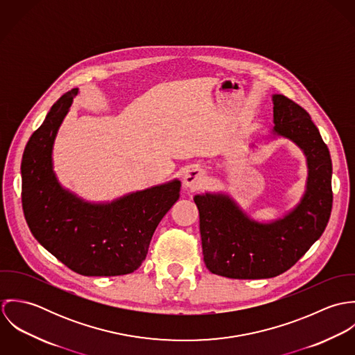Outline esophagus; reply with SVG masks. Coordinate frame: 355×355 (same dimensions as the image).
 I'll list each match as a JSON object with an SVG mask.
<instances>
[{"label": "esophagus", "instance_id": "34e87169", "mask_svg": "<svg viewBox=\"0 0 355 355\" xmlns=\"http://www.w3.org/2000/svg\"><path fill=\"white\" fill-rule=\"evenodd\" d=\"M205 183V172L202 169H200L198 166H191L184 176V186L191 189V190H197L201 189Z\"/></svg>", "mask_w": 355, "mask_h": 355}]
</instances>
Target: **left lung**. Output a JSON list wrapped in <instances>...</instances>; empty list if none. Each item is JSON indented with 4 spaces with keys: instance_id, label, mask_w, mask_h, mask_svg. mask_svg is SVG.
I'll use <instances>...</instances> for the list:
<instances>
[{
    "instance_id": "1",
    "label": "left lung",
    "mask_w": 355,
    "mask_h": 355,
    "mask_svg": "<svg viewBox=\"0 0 355 355\" xmlns=\"http://www.w3.org/2000/svg\"><path fill=\"white\" fill-rule=\"evenodd\" d=\"M273 134L306 155L307 182L301 202L283 218L259 223L227 194L196 196L206 268L230 279H269L288 270L322 235L332 210V161L310 114L275 94Z\"/></svg>"
}]
</instances>
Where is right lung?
I'll return each instance as SVG.
<instances>
[{"instance_id":"obj_1","label":"right lung","mask_w":355,"mask_h":355,"mask_svg":"<svg viewBox=\"0 0 355 355\" xmlns=\"http://www.w3.org/2000/svg\"><path fill=\"white\" fill-rule=\"evenodd\" d=\"M78 89L51 106L21 159V203L34 238L83 276H120L145 261L153 234L179 200L182 183L135 191L112 202L92 203L65 190L53 171V144Z\"/></svg>"}]
</instances>
